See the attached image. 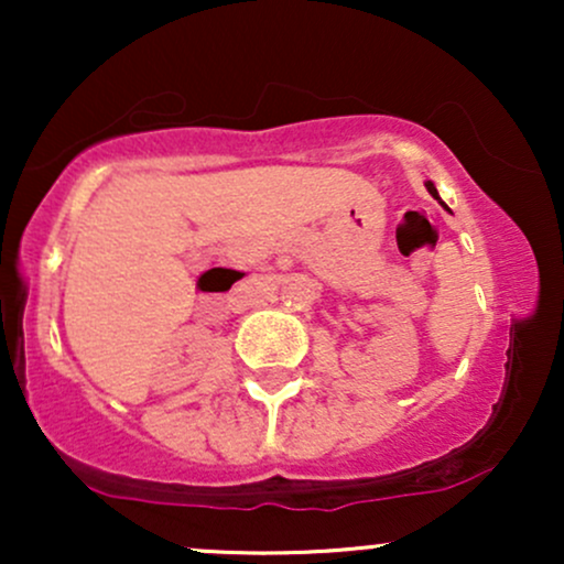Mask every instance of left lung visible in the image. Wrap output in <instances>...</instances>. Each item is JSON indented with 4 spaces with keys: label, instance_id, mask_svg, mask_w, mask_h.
<instances>
[{
    "label": "left lung",
    "instance_id": "1",
    "mask_svg": "<svg viewBox=\"0 0 564 564\" xmlns=\"http://www.w3.org/2000/svg\"><path fill=\"white\" fill-rule=\"evenodd\" d=\"M426 191H430V193H432V196H435V198L440 200V196H437V191H435V185H432V183H426ZM440 204H443V200H440Z\"/></svg>",
    "mask_w": 564,
    "mask_h": 564
}]
</instances>
